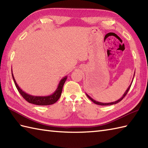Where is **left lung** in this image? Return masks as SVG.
Returning a JSON list of instances; mask_svg holds the SVG:
<instances>
[{"instance_id":"1","label":"left lung","mask_w":148,"mask_h":148,"mask_svg":"<svg viewBox=\"0 0 148 148\" xmlns=\"http://www.w3.org/2000/svg\"><path fill=\"white\" fill-rule=\"evenodd\" d=\"M134 75H135V73H134ZM132 82H133V81H132ZM131 85H132V84H130V85L128 86V89L126 90V92H125V93L123 94V97H121V99H119V100H116V101H115V102H110V103H102V102H97V101H96V100H93L92 98H91V97L88 95H87L86 94V95H87V97H88V98L92 100V101L93 102V103H95V104H97V105H100V106H110V105H113V104H116V103H118V102H119L121 101V100H122V99L124 98V97L126 96V95L127 94V93H128V90H130V86H131Z\"/></svg>"}]
</instances>
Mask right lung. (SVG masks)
Returning a JSON list of instances; mask_svg holds the SVG:
<instances>
[{
	"instance_id": "obj_1",
	"label": "right lung",
	"mask_w": 148,
	"mask_h": 148,
	"mask_svg": "<svg viewBox=\"0 0 148 148\" xmlns=\"http://www.w3.org/2000/svg\"><path fill=\"white\" fill-rule=\"evenodd\" d=\"M11 72H12V70H11ZM12 78H13V81L14 82L16 87L19 93L21 94V95L23 97L24 99H25L28 102H29L30 103H33V104H36L37 106L51 105L57 101L61 96L63 86H64V84L67 78V76H65L64 78H62V79L60 80V81L57 89L56 90L55 92L53 93L52 95H50L49 96H33V95H29V94H27V93L23 92V91L18 86V84L16 83V81L14 79V77L13 74H12Z\"/></svg>"
}]
</instances>
